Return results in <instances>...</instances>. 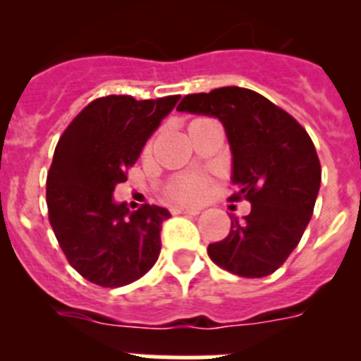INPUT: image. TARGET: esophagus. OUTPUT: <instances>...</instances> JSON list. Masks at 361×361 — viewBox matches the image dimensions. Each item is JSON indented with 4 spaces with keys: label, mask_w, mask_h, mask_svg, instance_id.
<instances>
[{
    "label": "esophagus",
    "mask_w": 361,
    "mask_h": 361,
    "mask_svg": "<svg viewBox=\"0 0 361 361\" xmlns=\"http://www.w3.org/2000/svg\"><path fill=\"white\" fill-rule=\"evenodd\" d=\"M173 215H199L200 209L197 208H173L171 209Z\"/></svg>",
    "instance_id": "34e87169"
}]
</instances>
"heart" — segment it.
Returning a JSON list of instances; mask_svg holds the SVG:
<instances>
[{"mask_svg": "<svg viewBox=\"0 0 361 361\" xmlns=\"http://www.w3.org/2000/svg\"><path fill=\"white\" fill-rule=\"evenodd\" d=\"M153 139L146 141L142 157L152 155ZM209 191V178L202 173H180L166 184V197L177 204H199Z\"/></svg>", "mask_w": 361, "mask_h": 361, "instance_id": "1", "label": "heart"}]
</instances>
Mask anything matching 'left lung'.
<instances>
[{"label":"left lung","instance_id":"left-lung-1","mask_svg":"<svg viewBox=\"0 0 361 361\" xmlns=\"http://www.w3.org/2000/svg\"><path fill=\"white\" fill-rule=\"evenodd\" d=\"M177 110L213 116L224 124L233 153L229 200H250L251 212L224 240L208 245L213 262L233 275L260 279L293 253L311 220L322 166L305 128L258 92L222 86L188 94Z\"/></svg>","mask_w":361,"mask_h":361}]
</instances>
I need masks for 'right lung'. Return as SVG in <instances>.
Returning <instances> with one entry per match:
<instances>
[{"mask_svg": "<svg viewBox=\"0 0 361 361\" xmlns=\"http://www.w3.org/2000/svg\"><path fill=\"white\" fill-rule=\"evenodd\" d=\"M177 101L178 95L94 99L59 137L47 175L49 220L70 266L95 286H128L157 262L170 212L145 204L130 213L126 204L114 202V190Z\"/></svg>", "mask_w": 361, "mask_h": 361, "instance_id": "right-lung-1", "label": "right lung"}]
</instances>
